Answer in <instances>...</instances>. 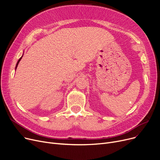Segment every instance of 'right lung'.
<instances>
[{"instance_id":"add662e5","label":"right lung","mask_w":160,"mask_h":160,"mask_svg":"<svg viewBox=\"0 0 160 160\" xmlns=\"http://www.w3.org/2000/svg\"><path fill=\"white\" fill-rule=\"evenodd\" d=\"M22 56H23V54H22ZM22 56L19 58V60H18V63H17V64H16V66H15V70H16V69H17V67H18V64H19V62L21 61V60L22 59Z\"/></svg>"}]
</instances>
